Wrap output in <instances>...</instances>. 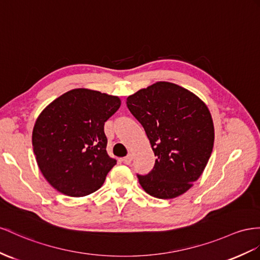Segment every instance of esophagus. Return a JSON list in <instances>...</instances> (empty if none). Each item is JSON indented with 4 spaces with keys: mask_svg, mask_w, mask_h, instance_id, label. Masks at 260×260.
I'll use <instances>...</instances> for the list:
<instances>
[{
    "mask_svg": "<svg viewBox=\"0 0 260 260\" xmlns=\"http://www.w3.org/2000/svg\"><path fill=\"white\" fill-rule=\"evenodd\" d=\"M132 160H133V155H131V154H128L127 156L124 157V159H123V161H124L125 165H129L132 162Z\"/></svg>",
    "mask_w": 260,
    "mask_h": 260,
    "instance_id": "esophagus-1",
    "label": "esophagus"
}]
</instances>
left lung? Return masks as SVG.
<instances>
[{
	"mask_svg": "<svg viewBox=\"0 0 260 260\" xmlns=\"http://www.w3.org/2000/svg\"><path fill=\"white\" fill-rule=\"evenodd\" d=\"M127 108L143 125L157 159L148 175L137 176L145 192L174 199L201 177L214 145L208 106L182 86L159 81L127 98Z\"/></svg>",
	"mask_w": 260,
	"mask_h": 260,
	"instance_id": "left-lung-1",
	"label": "left lung"
}]
</instances>
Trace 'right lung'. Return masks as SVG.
<instances>
[{"label": "right lung", "instance_id": "obj_1", "mask_svg": "<svg viewBox=\"0 0 260 260\" xmlns=\"http://www.w3.org/2000/svg\"><path fill=\"white\" fill-rule=\"evenodd\" d=\"M121 106L115 95L73 89L38 115L31 143L39 170L52 188L69 197H85L102 187L116 165L106 152L104 123Z\"/></svg>", "mask_w": 260, "mask_h": 260}]
</instances>
